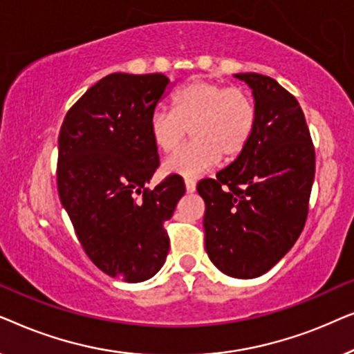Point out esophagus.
<instances>
[{"label":"esophagus","instance_id":"1","mask_svg":"<svg viewBox=\"0 0 354 354\" xmlns=\"http://www.w3.org/2000/svg\"><path fill=\"white\" fill-rule=\"evenodd\" d=\"M185 188L187 193H193L196 190V182L193 178H185Z\"/></svg>","mask_w":354,"mask_h":354}]
</instances>
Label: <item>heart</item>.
Listing matches in <instances>:
<instances>
[{
	"label": "heart",
	"mask_w": 354,
	"mask_h": 354,
	"mask_svg": "<svg viewBox=\"0 0 354 354\" xmlns=\"http://www.w3.org/2000/svg\"><path fill=\"white\" fill-rule=\"evenodd\" d=\"M256 127V106L245 90L212 80H192L174 95L172 111L154 109L149 135L159 151L172 153L190 130L193 142L169 158L167 174L196 177L222 158H239Z\"/></svg>",
	"instance_id": "b5f03b06"
}]
</instances>
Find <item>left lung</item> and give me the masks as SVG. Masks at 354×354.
<instances>
[{
	"label": "left lung",
	"instance_id": "obj_1",
	"mask_svg": "<svg viewBox=\"0 0 354 354\" xmlns=\"http://www.w3.org/2000/svg\"><path fill=\"white\" fill-rule=\"evenodd\" d=\"M253 90L256 127L230 166L205 178L206 253L221 272L254 279L274 268L301 234L316 154L297 98L268 75L235 74Z\"/></svg>",
	"mask_w": 354,
	"mask_h": 354
}]
</instances>
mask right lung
Returning a JSON list of instances; mask_svg holds the SVG:
<instances>
[{
    "instance_id": "right-lung-1",
    "label": "right lung",
    "mask_w": 354,
    "mask_h": 354,
    "mask_svg": "<svg viewBox=\"0 0 354 354\" xmlns=\"http://www.w3.org/2000/svg\"><path fill=\"white\" fill-rule=\"evenodd\" d=\"M169 82L164 74L103 77L66 114L57 142V192L82 248L104 274L130 283L162 268L164 222L185 193L178 176L145 188L159 166L149 115Z\"/></svg>"
}]
</instances>
